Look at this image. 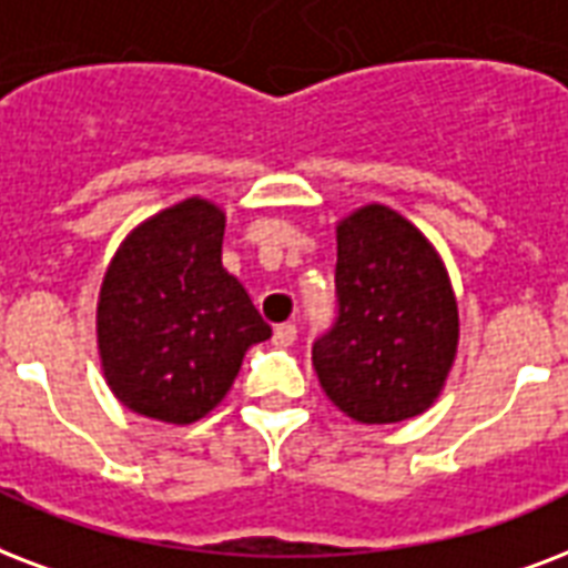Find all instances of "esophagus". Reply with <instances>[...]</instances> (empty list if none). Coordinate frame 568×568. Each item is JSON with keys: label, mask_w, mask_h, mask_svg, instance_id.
I'll return each instance as SVG.
<instances>
[{"label": "esophagus", "mask_w": 568, "mask_h": 568, "mask_svg": "<svg viewBox=\"0 0 568 568\" xmlns=\"http://www.w3.org/2000/svg\"><path fill=\"white\" fill-rule=\"evenodd\" d=\"M298 337V328L293 323H281L278 328H275V337H272V341H275V344L278 346H290L293 344V341H296Z\"/></svg>", "instance_id": "1"}]
</instances>
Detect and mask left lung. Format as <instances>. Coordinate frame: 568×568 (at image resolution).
<instances>
[{"label":"left lung","mask_w":568,"mask_h":568,"mask_svg":"<svg viewBox=\"0 0 568 568\" xmlns=\"http://www.w3.org/2000/svg\"><path fill=\"white\" fill-rule=\"evenodd\" d=\"M337 311L311 346L320 385L362 424H397L438 397L459 314L438 254L415 224L371 204L337 227Z\"/></svg>","instance_id":"8db88e82"}]
</instances>
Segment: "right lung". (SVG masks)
Instances as JSON below:
<instances>
[{"instance_id":"obj_1","label":"right lung","mask_w":568,"mask_h":568,"mask_svg":"<svg viewBox=\"0 0 568 568\" xmlns=\"http://www.w3.org/2000/svg\"><path fill=\"white\" fill-rule=\"evenodd\" d=\"M224 213L189 197L139 224L109 263L97 341L126 408L192 424L222 403L245 349L272 334L222 266Z\"/></svg>"}]
</instances>
